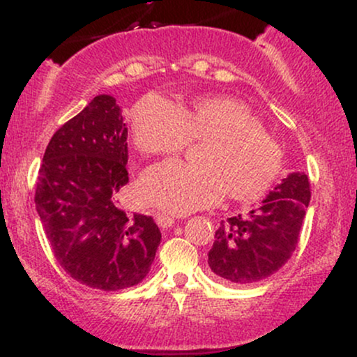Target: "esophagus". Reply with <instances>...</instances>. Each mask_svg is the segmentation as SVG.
I'll use <instances>...</instances> for the list:
<instances>
[{
    "instance_id": "1",
    "label": "esophagus",
    "mask_w": 357,
    "mask_h": 357,
    "mask_svg": "<svg viewBox=\"0 0 357 357\" xmlns=\"http://www.w3.org/2000/svg\"><path fill=\"white\" fill-rule=\"evenodd\" d=\"M154 218H155V223H158V227H161V228H169L174 225L173 216L165 215V213H155Z\"/></svg>"
}]
</instances>
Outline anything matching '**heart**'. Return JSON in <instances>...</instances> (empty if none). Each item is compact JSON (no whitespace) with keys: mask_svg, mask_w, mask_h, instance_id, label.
Instances as JSON below:
<instances>
[{"mask_svg":"<svg viewBox=\"0 0 357 357\" xmlns=\"http://www.w3.org/2000/svg\"><path fill=\"white\" fill-rule=\"evenodd\" d=\"M130 129L134 144L146 154H176L190 141H204L198 166L169 159L141 176V198L176 215L213 206L225 192L236 202H252L280 171V147L247 105L231 97H199L178 107L147 93L134 105Z\"/></svg>","mask_w":357,"mask_h":357,"instance_id":"obj_1","label":"heart"}]
</instances>
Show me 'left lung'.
Masks as SVG:
<instances>
[{
	"instance_id": "8db88e82",
	"label": "left lung",
	"mask_w": 357,
	"mask_h": 357,
	"mask_svg": "<svg viewBox=\"0 0 357 357\" xmlns=\"http://www.w3.org/2000/svg\"><path fill=\"white\" fill-rule=\"evenodd\" d=\"M310 202L305 173H290L247 215L221 221L208 253L211 272L230 284H253L284 267L297 247Z\"/></svg>"
}]
</instances>
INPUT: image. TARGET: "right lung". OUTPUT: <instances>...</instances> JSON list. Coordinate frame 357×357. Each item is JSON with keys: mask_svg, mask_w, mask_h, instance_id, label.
I'll return each mask as SVG.
<instances>
[{"mask_svg": "<svg viewBox=\"0 0 357 357\" xmlns=\"http://www.w3.org/2000/svg\"><path fill=\"white\" fill-rule=\"evenodd\" d=\"M127 155L122 110L102 93L53 134L36 181V211L53 255L77 282L107 292L144 280L161 243L151 216L116 206L129 183Z\"/></svg>", "mask_w": 357, "mask_h": 357, "instance_id": "right-lung-1", "label": "right lung"}]
</instances>
